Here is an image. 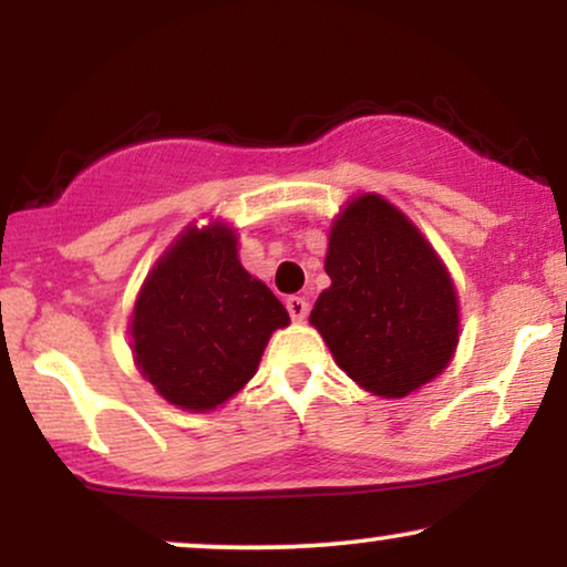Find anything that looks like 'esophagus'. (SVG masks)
Returning a JSON list of instances; mask_svg holds the SVG:
<instances>
[{
    "label": "esophagus",
    "mask_w": 567,
    "mask_h": 567,
    "mask_svg": "<svg viewBox=\"0 0 567 567\" xmlns=\"http://www.w3.org/2000/svg\"><path fill=\"white\" fill-rule=\"evenodd\" d=\"M286 309H289V315H291V320H293V322L307 320V312H309L307 299H301V297H289V299H286Z\"/></svg>",
    "instance_id": "esophagus-1"
}]
</instances>
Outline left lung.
<instances>
[{
  "instance_id": "1",
  "label": "left lung",
  "mask_w": 567,
  "mask_h": 567,
  "mask_svg": "<svg viewBox=\"0 0 567 567\" xmlns=\"http://www.w3.org/2000/svg\"><path fill=\"white\" fill-rule=\"evenodd\" d=\"M324 270L332 284L309 322L353 382L405 398L444 371L460 336L454 284L398 208L355 198L332 224Z\"/></svg>"
}]
</instances>
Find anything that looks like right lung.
<instances>
[{"label": "right lung", "instance_id": "right-lung-1", "mask_svg": "<svg viewBox=\"0 0 567 567\" xmlns=\"http://www.w3.org/2000/svg\"><path fill=\"white\" fill-rule=\"evenodd\" d=\"M289 312L237 260L227 227L188 229L146 278L131 338L142 374L183 410H212L258 371Z\"/></svg>", "mask_w": 567, "mask_h": 567}]
</instances>
